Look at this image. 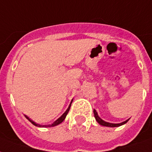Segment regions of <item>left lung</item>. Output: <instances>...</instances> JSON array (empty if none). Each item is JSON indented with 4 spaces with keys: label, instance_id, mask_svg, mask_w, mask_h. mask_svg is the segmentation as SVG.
Listing matches in <instances>:
<instances>
[{
    "label": "left lung",
    "instance_id": "8db88e82",
    "mask_svg": "<svg viewBox=\"0 0 152 152\" xmlns=\"http://www.w3.org/2000/svg\"><path fill=\"white\" fill-rule=\"evenodd\" d=\"M94 114H95V120L97 121L98 123H99V125H102V126H107V127H118V126H121V125H124V124H125V123L127 122L128 121H129V120L125 121L120 123V124H112V123L106 122V121H105L102 120L101 118L99 117L97 112H96V110H94Z\"/></svg>",
    "mask_w": 152,
    "mask_h": 152
}]
</instances>
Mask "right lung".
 Here are the masks:
<instances>
[{
	"instance_id": "1",
	"label": "right lung",
	"mask_w": 152,
	"mask_h": 152,
	"mask_svg": "<svg viewBox=\"0 0 152 152\" xmlns=\"http://www.w3.org/2000/svg\"><path fill=\"white\" fill-rule=\"evenodd\" d=\"M71 104H72V102H71V103H70V105H69V108L67 109V110L65 111V112H64V113H63V114H62L61 117H60V118H58V119H57V121H55L53 123L52 125H39V124H36V123H35V122H34V121H32V120H31V119H30V118H28L27 116L25 115V117H26V118H27V119H28V120H29L30 121H31V122L32 124H33V125H35V126H39V127H51V126H55V125H59V124H61V123L62 121H63L64 120V119H65V118H66V115H67V114H68V113H69V109H70V107H71Z\"/></svg>"
}]
</instances>
